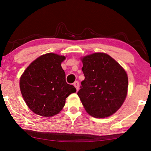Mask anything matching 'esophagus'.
I'll use <instances>...</instances> for the list:
<instances>
[{"mask_svg": "<svg viewBox=\"0 0 151 151\" xmlns=\"http://www.w3.org/2000/svg\"><path fill=\"white\" fill-rule=\"evenodd\" d=\"M73 86H75V87L76 88V91H78V89H79V83H78V82H75V83H74L73 84Z\"/></svg>", "mask_w": 151, "mask_h": 151, "instance_id": "1", "label": "esophagus"}]
</instances>
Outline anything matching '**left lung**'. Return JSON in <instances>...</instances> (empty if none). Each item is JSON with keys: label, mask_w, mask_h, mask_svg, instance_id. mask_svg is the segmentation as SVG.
<instances>
[{"label": "left lung", "mask_w": 151, "mask_h": 151, "mask_svg": "<svg viewBox=\"0 0 151 151\" xmlns=\"http://www.w3.org/2000/svg\"><path fill=\"white\" fill-rule=\"evenodd\" d=\"M85 79L78 95L86 112L95 118L115 114L126 99L128 75L116 60L104 52L81 58Z\"/></svg>", "instance_id": "1"}]
</instances>
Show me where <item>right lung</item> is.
<instances>
[{
	"instance_id": "obj_1",
	"label": "right lung",
	"mask_w": 151,
	"mask_h": 151,
	"mask_svg": "<svg viewBox=\"0 0 151 151\" xmlns=\"http://www.w3.org/2000/svg\"><path fill=\"white\" fill-rule=\"evenodd\" d=\"M65 56L47 53L34 60L24 70L19 87L25 103L34 113L50 117L59 114L68 96L76 89L65 81L61 63Z\"/></svg>"
}]
</instances>
